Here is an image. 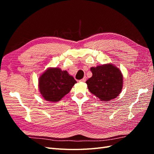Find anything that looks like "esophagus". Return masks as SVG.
Returning a JSON list of instances; mask_svg holds the SVG:
<instances>
[{
	"label": "esophagus",
	"instance_id": "1",
	"mask_svg": "<svg viewBox=\"0 0 154 154\" xmlns=\"http://www.w3.org/2000/svg\"><path fill=\"white\" fill-rule=\"evenodd\" d=\"M86 79H87V78H86V76H84V78H82V80H80V81L79 82H85V81H86Z\"/></svg>",
	"mask_w": 154,
	"mask_h": 154
}]
</instances>
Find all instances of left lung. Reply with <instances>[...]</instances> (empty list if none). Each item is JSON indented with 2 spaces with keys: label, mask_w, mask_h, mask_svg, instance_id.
<instances>
[{
  "label": "left lung",
  "mask_w": 154,
  "mask_h": 154,
  "mask_svg": "<svg viewBox=\"0 0 154 154\" xmlns=\"http://www.w3.org/2000/svg\"><path fill=\"white\" fill-rule=\"evenodd\" d=\"M92 76L86 81L89 91L104 101L116 98L122 92L123 75L120 70L111 63L91 67Z\"/></svg>",
  "instance_id": "1"
}]
</instances>
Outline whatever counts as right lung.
Instances as JSON below:
<instances>
[{
	"mask_svg": "<svg viewBox=\"0 0 154 154\" xmlns=\"http://www.w3.org/2000/svg\"><path fill=\"white\" fill-rule=\"evenodd\" d=\"M76 81L67 71L60 68H49L39 78L38 87L46 101L57 102L71 90Z\"/></svg>",
	"mask_w": 154,
	"mask_h": 154,
	"instance_id": "add662e5",
	"label": "right lung"
}]
</instances>
